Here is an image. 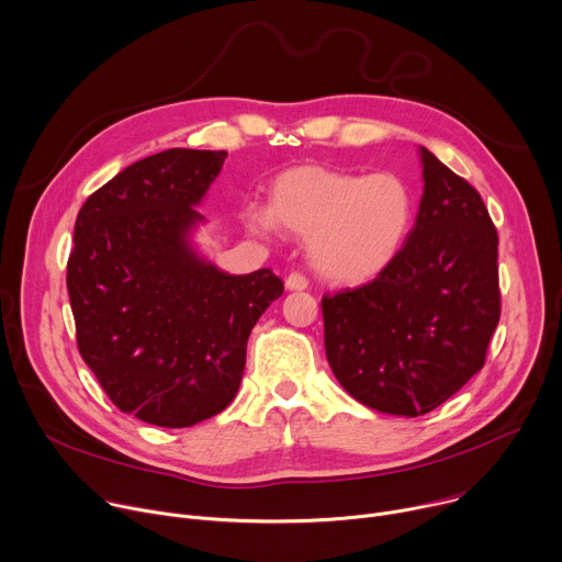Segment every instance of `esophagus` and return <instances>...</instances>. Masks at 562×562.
Returning a JSON list of instances; mask_svg holds the SVG:
<instances>
[{
  "instance_id": "obj_1",
  "label": "esophagus",
  "mask_w": 562,
  "mask_h": 562,
  "mask_svg": "<svg viewBox=\"0 0 562 562\" xmlns=\"http://www.w3.org/2000/svg\"><path fill=\"white\" fill-rule=\"evenodd\" d=\"M307 277L303 272H290L285 279V288L288 290H305L307 288Z\"/></svg>"
}]
</instances>
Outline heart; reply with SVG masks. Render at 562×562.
<instances>
[{
  "instance_id": "obj_1",
  "label": "heart",
  "mask_w": 562,
  "mask_h": 562,
  "mask_svg": "<svg viewBox=\"0 0 562 562\" xmlns=\"http://www.w3.org/2000/svg\"><path fill=\"white\" fill-rule=\"evenodd\" d=\"M414 221V192L396 172L359 175L327 166H296L270 186V207L252 205L257 233L277 226L310 237V261L334 283H363L385 270Z\"/></svg>"
}]
</instances>
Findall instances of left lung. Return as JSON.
<instances>
[{"mask_svg":"<svg viewBox=\"0 0 562 562\" xmlns=\"http://www.w3.org/2000/svg\"><path fill=\"white\" fill-rule=\"evenodd\" d=\"M412 233L366 285L323 294L325 357L363 405L420 416L483 366L501 318L498 233L479 190L420 148Z\"/></svg>","mask_w":562,"mask_h":562,"instance_id":"left-lung-1","label":"left lung"}]
</instances>
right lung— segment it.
Wrapping results in <instances>:
<instances>
[{
	"label": "right lung",
	"instance_id": "right-lung-1",
	"mask_svg": "<svg viewBox=\"0 0 562 562\" xmlns=\"http://www.w3.org/2000/svg\"><path fill=\"white\" fill-rule=\"evenodd\" d=\"M226 150L172 148L94 190L75 221L66 285L77 348L122 412L190 427L237 396L248 336L283 294L261 268L233 277L186 235Z\"/></svg>",
	"mask_w": 562,
	"mask_h": 562
}]
</instances>
